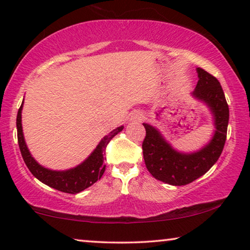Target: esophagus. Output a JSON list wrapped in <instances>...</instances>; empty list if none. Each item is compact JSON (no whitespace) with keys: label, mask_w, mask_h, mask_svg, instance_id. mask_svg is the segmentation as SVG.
Masks as SVG:
<instances>
[{"label":"esophagus","mask_w":250,"mask_h":250,"mask_svg":"<svg viewBox=\"0 0 250 250\" xmlns=\"http://www.w3.org/2000/svg\"><path fill=\"white\" fill-rule=\"evenodd\" d=\"M141 118H143L141 115H136L135 117V119H137V120H141Z\"/></svg>","instance_id":"1"}]
</instances>
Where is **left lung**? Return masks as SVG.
Here are the masks:
<instances>
[{
	"mask_svg": "<svg viewBox=\"0 0 250 250\" xmlns=\"http://www.w3.org/2000/svg\"><path fill=\"white\" fill-rule=\"evenodd\" d=\"M199 82L192 95L210 107L214 118V133L201 150L184 154L170 146L154 126L144 124L146 137L143 143L147 169L156 180L181 186L192 183L206 174L220 157L227 139L229 106L219 81L202 68H196Z\"/></svg>",
	"mask_w": 250,
	"mask_h": 250,
	"instance_id": "obj_1",
	"label": "left lung"
}]
</instances>
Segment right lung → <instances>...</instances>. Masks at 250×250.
Masks as SVG:
<instances>
[{"label": "right lung", "instance_id": "obj_1", "mask_svg": "<svg viewBox=\"0 0 250 250\" xmlns=\"http://www.w3.org/2000/svg\"><path fill=\"white\" fill-rule=\"evenodd\" d=\"M22 106H23V102H22L17 115L18 143L22 158H23L25 165H27L33 176L38 178L43 184L50 186L55 189H58V191L69 193V194H76V193L84 191L85 188L93 185L96 181H99L102 177L104 170H105V165H104L105 158H104V156H105L107 144L110 143V140L115 135L122 131L124 125L118 126L117 129H114L109 135L104 137L100 141L98 147L94 149V151L78 166L67 170H51L39 165L30 154L27 145H25L21 124Z\"/></svg>", "mask_w": 250, "mask_h": 250}]
</instances>
